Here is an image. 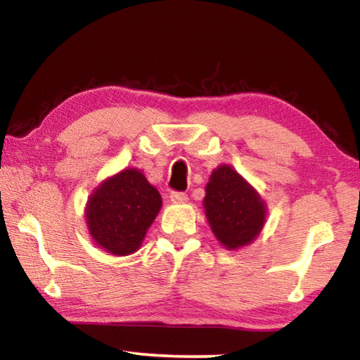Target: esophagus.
Here are the masks:
<instances>
[{"instance_id": "esophagus-1", "label": "esophagus", "mask_w": 360, "mask_h": 360, "mask_svg": "<svg viewBox=\"0 0 360 360\" xmlns=\"http://www.w3.org/2000/svg\"><path fill=\"white\" fill-rule=\"evenodd\" d=\"M169 200H172L173 203H182V202H186V200H187V193L173 191L172 193H169Z\"/></svg>"}]
</instances>
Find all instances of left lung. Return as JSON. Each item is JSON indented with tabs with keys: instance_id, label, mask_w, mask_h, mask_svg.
<instances>
[{
	"instance_id": "left-lung-1",
	"label": "left lung",
	"mask_w": 360,
	"mask_h": 360,
	"mask_svg": "<svg viewBox=\"0 0 360 360\" xmlns=\"http://www.w3.org/2000/svg\"><path fill=\"white\" fill-rule=\"evenodd\" d=\"M203 202L211 230L225 248L236 249L249 245L264 227V202L254 188L227 165L212 172Z\"/></svg>"
}]
</instances>
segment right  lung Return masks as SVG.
<instances>
[{"label": "right lung", "mask_w": 360, "mask_h": 360, "mask_svg": "<svg viewBox=\"0 0 360 360\" xmlns=\"http://www.w3.org/2000/svg\"><path fill=\"white\" fill-rule=\"evenodd\" d=\"M160 206L157 188L141 172L129 168L96 188L85 219L96 245L114 255H129L141 246Z\"/></svg>", "instance_id": "add662e5"}]
</instances>
